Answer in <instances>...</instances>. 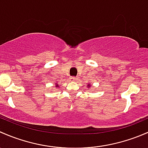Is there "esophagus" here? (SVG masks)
I'll return each instance as SVG.
<instances>
[{
  "mask_svg": "<svg viewBox=\"0 0 148 148\" xmlns=\"http://www.w3.org/2000/svg\"><path fill=\"white\" fill-rule=\"evenodd\" d=\"M71 80H72V81H74V82L77 81V78H76V77H71Z\"/></svg>",
  "mask_w": 148,
  "mask_h": 148,
  "instance_id": "1",
  "label": "esophagus"
}]
</instances>
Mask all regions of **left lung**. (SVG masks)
<instances>
[{"label":"left lung","instance_id":"left-lung-1","mask_svg":"<svg viewBox=\"0 0 148 148\" xmlns=\"http://www.w3.org/2000/svg\"><path fill=\"white\" fill-rule=\"evenodd\" d=\"M88 88H90V87H91L90 83V84H88Z\"/></svg>","mask_w":148,"mask_h":148}]
</instances>
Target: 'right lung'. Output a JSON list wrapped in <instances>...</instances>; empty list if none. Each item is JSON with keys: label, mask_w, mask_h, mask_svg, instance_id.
Masks as SVG:
<instances>
[{"label": "right lung", "mask_w": 148, "mask_h": 148, "mask_svg": "<svg viewBox=\"0 0 148 148\" xmlns=\"http://www.w3.org/2000/svg\"><path fill=\"white\" fill-rule=\"evenodd\" d=\"M55 86H56V88H59V86H60V85H59L58 84H57V83H56V85H55Z\"/></svg>", "instance_id": "1"}]
</instances>
